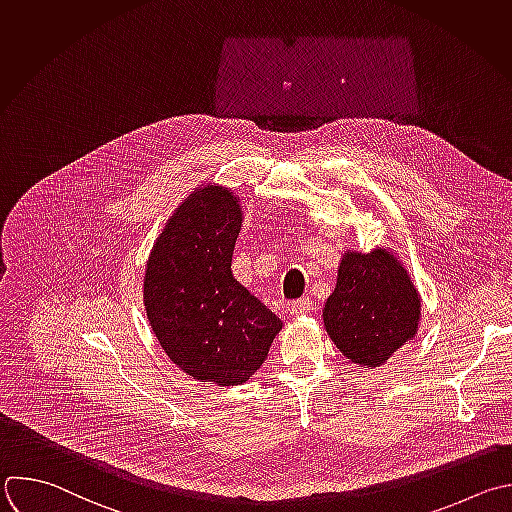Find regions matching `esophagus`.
<instances>
[{"instance_id": "obj_1", "label": "esophagus", "mask_w": 512, "mask_h": 512, "mask_svg": "<svg viewBox=\"0 0 512 512\" xmlns=\"http://www.w3.org/2000/svg\"><path fill=\"white\" fill-rule=\"evenodd\" d=\"M313 309V303L309 299H297L293 303H289V313L291 315H303L309 313Z\"/></svg>"}]
</instances>
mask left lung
<instances>
[{
  "mask_svg": "<svg viewBox=\"0 0 512 512\" xmlns=\"http://www.w3.org/2000/svg\"><path fill=\"white\" fill-rule=\"evenodd\" d=\"M418 321V291L392 253H346L323 307L325 329L339 352L358 366L378 368L414 337Z\"/></svg>",
  "mask_w": 512,
  "mask_h": 512,
  "instance_id": "obj_1",
  "label": "left lung"
}]
</instances>
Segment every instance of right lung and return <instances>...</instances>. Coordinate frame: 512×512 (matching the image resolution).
<instances>
[{
    "label": "right lung",
    "instance_id": "obj_1",
    "mask_svg": "<svg viewBox=\"0 0 512 512\" xmlns=\"http://www.w3.org/2000/svg\"><path fill=\"white\" fill-rule=\"evenodd\" d=\"M239 199L207 185L164 225L144 273L146 315L162 350L185 374L237 386L265 362L275 317L231 271Z\"/></svg>",
    "mask_w": 512,
    "mask_h": 512
}]
</instances>
